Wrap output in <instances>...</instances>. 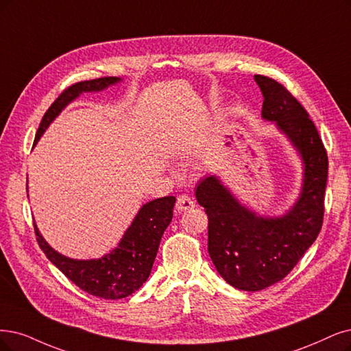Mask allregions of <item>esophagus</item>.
Wrapping results in <instances>:
<instances>
[{
    "mask_svg": "<svg viewBox=\"0 0 351 351\" xmlns=\"http://www.w3.org/2000/svg\"><path fill=\"white\" fill-rule=\"evenodd\" d=\"M192 208H195V202H193L189 197L186 195H182L179 197L178 201H176V210L179 213H184V211H189Z\"/></svg>",
    "mask_w": 351,
    "mask_h": 351,
    "instance_id": "1",
    "label": "esophagus"
}]
</instances>
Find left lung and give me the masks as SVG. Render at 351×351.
<instances>
[{"label":"left lung","mask_w":351,"mask_h":351,"mask_svg":"<svg viewBox=\"0 0 351 351\" xmlns=\"http://www.w3.org/2000/svg\"><path fill=\"white\" fill-rule=\"evenodd\" d=\"M262 90V119L275 123L302 163L300 195L282 215L247 208L217 175H206L195 198L208 215V253L217 271L241 291H262L282 280L318 237L324 217L328 159L314 123L288 89L254 75Z\"/></svg>","instance_id":"8db88e82"}]
</instances>
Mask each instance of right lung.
I'll use <instances>...</instances> for the list:
<instances>
[{"label": "right lung", "mask_w": 351, "mask_h": 351, "mask_svg": "<svg viewBox=\"0 0 351 351\" xmlns=\"http://www.w3.org/2000/svg\"><path fill=\"white\" fill-rule=\"evenodd\" d=\"M121 81V77L115 76L98 77L77 82L64 89L46 111L37 130L34 146L50 123L81 94L99 93ZM175 202V197H163L146 202L125 230L117 247L99 258L77 261L56 252L43 239L34 223L37 243L49 261L76 287L104 300H121L136 292L147 280L163 232L172 221Z\"/></svg>", "instance_id": "obj_1"}]
</instances>
